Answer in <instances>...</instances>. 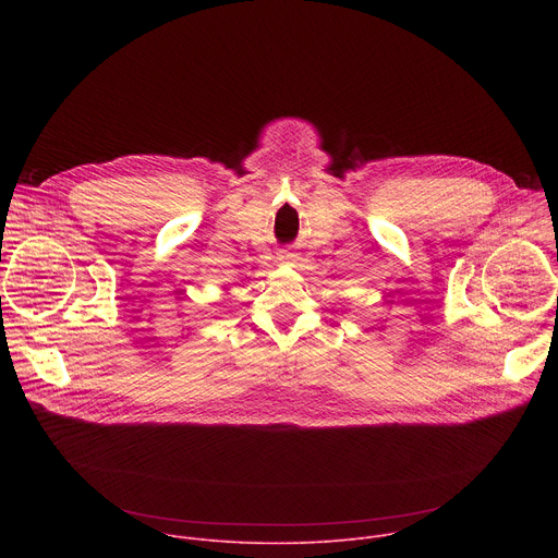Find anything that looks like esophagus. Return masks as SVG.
<instances>
[{
	"mask_svg": "<svg viewBox=\"0 0 558 558\" xmlns=\"http://www.w3.org/2000/svg\"><path fill=\"white\" fill-rule=\"evenodd\" d=\"M282 258H284V260H289V258H291V254H284V256H282Z\"/></svg>",
	"mask_w": 558,
	"mask_h": 558,
	"instance_id": "1",
	"label": "esophagus"
}]
</instances>
